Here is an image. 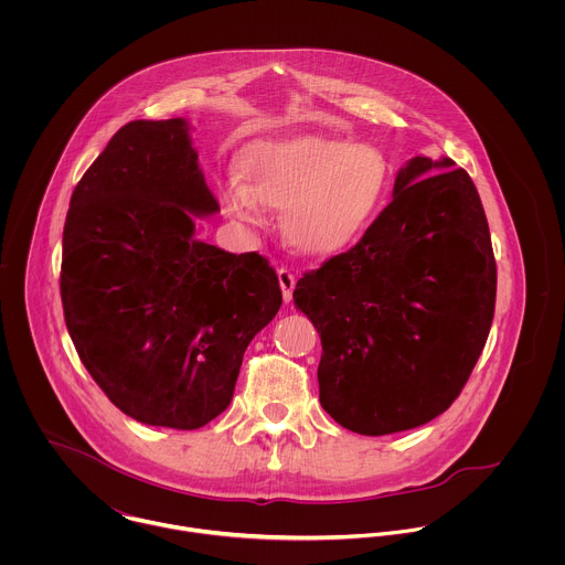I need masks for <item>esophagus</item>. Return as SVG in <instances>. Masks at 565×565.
<instances>
[{"mask_svg":"<svg viewBox=\"0 0 565 565\" xmlns=\"http://www.w3.org/2000/svg\"><path fill=\"white\" fill-rule=\"evenodd\" d=\"M278 282H280L285 302H291V296H294V289H296V276L287 267H280L278 269Z\"/></svg>","mask_w":565,"mask_h":565,"instance_id":"1","label":"esophagus"}]
</instances>
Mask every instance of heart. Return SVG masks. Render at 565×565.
<instances>
[{"instance_id": "heart-1", "label": "heart", "mask_w": 565, "mask_h": 565, "mask_svg": "<svg viewBox=\"0 0 565 565\" xmlns=\"http://www.w3.org/2000/svg\"><path fill=\"white\" fill-rule=\"evenodd\" d=\"M242 180L222 189L224 209L243 222L258 204L282 211V233L298 252L330 256L359 242L381 215L392 184L385 154L370 143L320 135L252 146Z\"/></svg>"}]
</instances>
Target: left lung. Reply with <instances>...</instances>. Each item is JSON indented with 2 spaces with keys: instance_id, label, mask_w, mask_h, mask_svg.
<instances>
[{
  "instance_id": "1",
  "label": "left lung",
  "mask_w": 565,
  "mask_h": 565,
  "mask_svg": "<svg viewBox=\"0 0 565 565\" xmlns=\"http://www.w3.org/2000/svg\"><path fill=\"white\" fill-rule=\"evenodd\" d=\"M294 302L320 332V403L337 424L376 437L441 415L495 307V258L468 171L452 159L406 162L361 242L307 271Z\"/></svg>"
}]
</instances>
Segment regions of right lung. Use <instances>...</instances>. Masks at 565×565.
I'll use <instances>...</instances> for the list:
<instances>
[{"label": "right lung", "instance_id": "right-lung-1", "mask_svg": "<svg viewBox=\"0 0 565 565\" xmlns=\"http://www.w3.org/2000/svg\"><path fill=\"white\" fill-rule=\"evenodd\" d=\"M220 211L189 124L130 121L74 189L61 298L84 367L150 426L193 430L233 401L243 352L282 305L256 252L195 239Z\"/></svg>", "mask_w": 565, "mask_h": 565}]
</instances>
